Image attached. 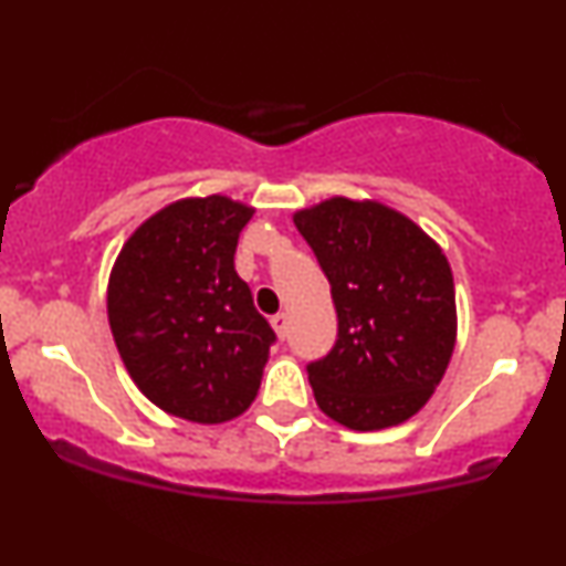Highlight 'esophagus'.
I'll list each match as a JSON object with an SVG mask.
<instances>
[{
  "instance_id": "34e87169",
  "label": "esophagus",
  "mask_w": 566,
  "mask_h": 566,
  "mask_svg": "<svg viewBox=\"0 0 566 566\" xmlns=\"http://www.w3.org/2000/svg\"><path fill=\"white\" fill-rule=\"evenodd\" d=\"M287 324H290L287 314L271 316V327H274V333L279 335V340H284V335H287Z\"/></svg>"
}]
</instances>
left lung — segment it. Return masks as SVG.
I'll use <instances>...</instances> for the list:
<instances>
[{
  "label": "left lung",
  "instance_id": "8db88e82",
  "mask_svg": "<svg viewBox=\"0 0 566 566\" xmlns=\"http://www.w3.org/2000/svg\"><path fill=\"white\" fill-rule=\"evenodd\" d=\"M292 220L337 311L333 350L308 365L316 405L350 431L405 423L452 359L458 311L447 255L418 223L373 199H324Z\"/></svg>",
  "mask_w": 566,
  "mask_h": 566
}]
</instances>
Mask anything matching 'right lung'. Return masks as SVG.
<instances>
[{
	"mask_svg": "<svg viewBox=\"0 0 566 566\" xmlns=\"http://www.w3.org/2000/svg\"><path fill=\"white\" fill-rule=\"evenodd\" d=\"M252 212L220 193L172 201L133 231L108 276V324L129 378L191 423L239 418L276 340L233 269Z\"/></svg>",
	"mask_w": 566,
	"mask_h": 566,
	"instance_id": "right-lung-1",
	"label": "right lung"
}]
</instances>
